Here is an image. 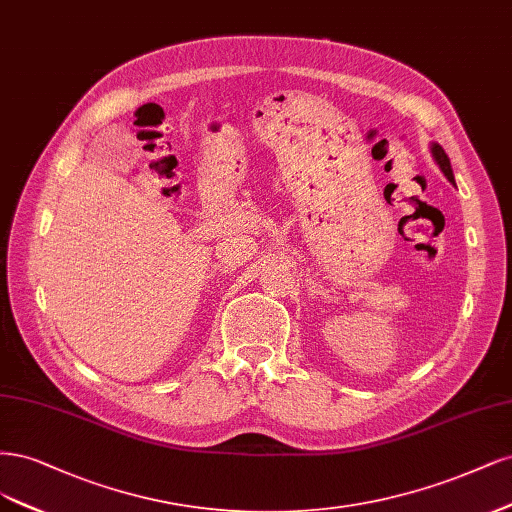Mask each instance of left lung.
Wrapping results in <instances>:
<instances>
[{
	"label": "left lung",
	"mask_w": 512,
	"mask_h": 512,
	"mask_svg": "<svg viewBox=\"0 0 512 512\" xmlns=\"http://www.w3.org/2000/svg\"><path fill=\"white\" fill-rule=\"evenodd\" d=\"M432 155H434V159H436V163L440 166V170H442V174L447 176L451 183H453V170H451V161H449V157H447V153H444V148L440 146V144H432Z\"/></svg>",
	"instance_id": "left-lung-1"
}]
</instances>
